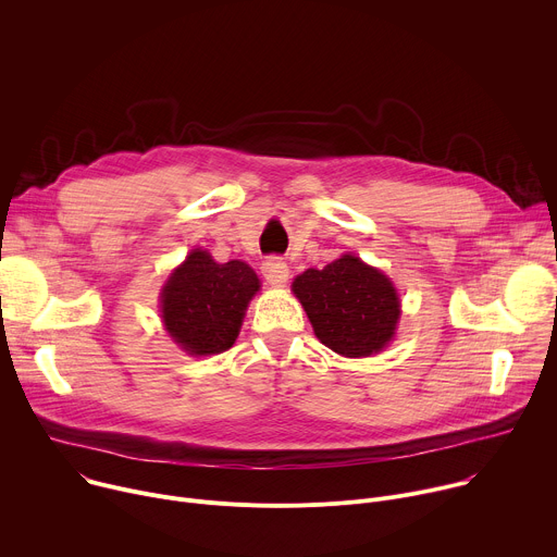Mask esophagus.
<instances>
[{
  "label": "esophagus",
  "mask_w": 557,
  "mask_h": 557,
  "mask_svg": "<svg viewBox=\"0 0 557 557\" xmlns=\"http://www.w3.org/2000/svg\"><path fill=\"white\" fill-rule=\"evenodd\" d=\"M262 275L271 286H284L288 280V267L282 258H269L262 264Z\"/></svg>",
  "instance_id": "1"
}]
</instances>
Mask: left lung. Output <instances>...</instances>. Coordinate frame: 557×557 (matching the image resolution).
<instances>
[{
    "mask_svg": "<svg viewBox=\"0 0 557 557\" xmlns=\"http://www.w3.org/2000/svg\"><path fill=\"white\" fill-rule=\"evenodd\" d=\"M293 293L317 339L342 357L381 352L401 317V301L389 277L350 253L297 275Z\"/></svg>",
    "mask_w": 557,
    "mask_h": 557,
    "instance_id": "left-lung-1",
    "label": "left lung"
}]
</instances>
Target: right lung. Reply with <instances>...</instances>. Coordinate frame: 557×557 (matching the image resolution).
I'll return each mask as SVG.
<instances>
[{"instance_id":"right-lung-1","label":"right lung","mask_w":557,"mask_h":557,"mask_svg":"<svg viewBox=\"0 0 557 557\" xmlns=\"http://www.w3.org/2000/svg\"><path fill=\"white\" fill-rule=\"evenodd\" d=\"M258 290L260 280L249 264H218L207 251L194 249L163 286V324L187 355L224 352L240 335L247 306Z\"/></svg>"}]
</instances>
